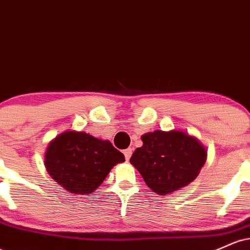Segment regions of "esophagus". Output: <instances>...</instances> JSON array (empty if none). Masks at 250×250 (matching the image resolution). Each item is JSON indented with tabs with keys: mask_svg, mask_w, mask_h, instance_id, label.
<instances>
[{
	"mask_svg": "<svg viewBox=\"0 0 250 250\" xmlns=\"http://www.w3.org/2000/svg\"><path fill=\"white\" fill-rule=\"evenodd\" d=\"M123 154H125V160H127V161H129V159H130L131 154H133V149H131V148L125 149V150H123Z\"/></svg>",
	"mask_w": 250,
	"mask_h": 250,
	"instance_id": "obj_1",
	"label": "esophagus"
}]
</instances>
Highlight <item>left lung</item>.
<instances>
[{
	"instance_id": "1",
	"label": "left lung",
	"mask_w": 250,
	"mask_h": 250,
	"mask_svg": "<svg viewBox=\"0 0 250 250\" xmlns=\"http://www.w3.org/2000/svg\"><path fill=\"white\" fill-rule=\"evenodd\" d=\"M143 146L130 157L154 193L168 195L186 187L200 174L207 150L196 137L181 130H155L141 137Z\"/></svg>"
}]
</instances>
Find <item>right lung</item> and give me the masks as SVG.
Returning <instances> with one entry per match:
<instances>
[{"mask_svg": "<svg viewBox=\"0 0 250 250\" xmlns=\"http://www.w3.org/2000/svg\"><path fill=\"white\" fill-rule=\"evenodd\" d=\"M121 162L125 155L108 140L75 130L57 135L44 155L50 176L65 190L82 195L96 190L110 169Z\"/></svg>", "mask_w": 250, "mask_h": 250, "instance_id": "add662e5", "label": "right lung"}]
</instances>
